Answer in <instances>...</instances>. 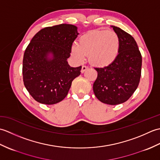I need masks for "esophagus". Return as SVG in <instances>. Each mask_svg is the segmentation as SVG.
<instances>
[{
    "label": "esophagus",
    "mask_w": 160,
    "mask_h": 160,
    "mask_svg": "<svg viewBox=\"0 0 160 160\" xmlns=\"http://www.w3.org/2000/svg\"><path fill=\"white\" fill-rule=\"evenodd\" d=\"M87 69H88V67L83 65V66L82 67V69H81V72H82V73H84V71H85Z\"/></svg>",
    "instance_id": "esophagus-1"
}]
</instances>
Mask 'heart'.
<instances>
[{"label": "heart", "instance_id": "heart-1", "mask_svg": "<svg viewBox=\"0 0 160 160\" xmlns=\"http://www.w3.org/2000/svg\"><path fill=\"white\" fill-rule=\"evenodd\" d=\"M120 47V38L115 32L93 30L81 36L79 43L71 45V55L77 62H83L88 56L93 66L104 67L116 59Z\"/></svg>", "mask_w": 160, "mask_h": 160}]
</instances>
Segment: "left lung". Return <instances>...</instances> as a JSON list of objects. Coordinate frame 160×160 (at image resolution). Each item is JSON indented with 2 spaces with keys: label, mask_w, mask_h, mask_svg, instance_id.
Wrapping results in <instances>:
<instances>
[{
  "label": "left lung",
  "mask_w": 160,
  "mask_h": 160,
  "mask_svg": "<svg viewBox=\"0 0 160 160\" xmlns=\"http://www.w3.org/2000/svg\"><path fill=\"white\" fill-rule=\"evenodd\" d=\"M111 28L120 38V51L116 59L109 65L95 68L98 77L93 89L102 102L116 105L127 101L137 89L142 60L133 37L118 27Z\"/></svg>",
  "instance_id": "1"
}]
</instances>
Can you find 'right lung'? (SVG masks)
<instances>
[{"label":"right lung","mask_w":160,"mask_h":160,"mask_svg":"<svg viewBox=\"0 0 160 160\" xmlns=\"http://www.w3.org/2000/svg\"><path fill=\"white\" fill-rule=\"evenodd\" d=\"M77 27L61 24L42 29L24 53L23 82L33 99L44 104L62 101L82 67L68 64L71 47L79 33Z\"/></svg>","instance_id":"1"}]
</instances>
